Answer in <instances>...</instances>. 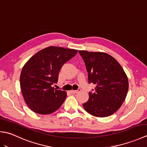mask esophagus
Wrapping results in <instances>:
<instances>
[{"label":"esophagus","instance_id":"34e87169","mask_svg":"<svg viewBox=\"0 0 147 147\" xmlns=\"http://www.w3.org/2000/svg\"><path fill=\"white\" fill-rule=\"evenodd\" d=\"M80 89L78 90H71L70 92L72 93V94H75V93H78V92H80Z\"/></svg>","mask_w":147,"mask_h":147}]
</instances>
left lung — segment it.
I'll return each mask as SVG.
<instances>
[{
  "instance_id": "8db88e82",
  "label": "left lung",
  "mask_w": 147,
  "mask_h": 147,
  "mask_svg": "<svg viewBox=\"0 0 147 147\" xmlns=\"http://www.w3.org/2000/svg\"><path fill=\"white\" fill-rule=\"evenodd\" d=\"M85 63L89 83L96 85L94 92L83 106L94 116L107 117L115 113L126 98L128 80L119 63L104 52L79 51Z\"/></svg>"
}]
</instances>
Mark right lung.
<instances>
[{
    "instance_id": "right-lung-1",
    "label": "right lung",
    "mask_w": 147,
    "mask_h": 147,
    "mask_svg": "<svg viewBox=\"0 0 147 147\" xmlns=\"http://www.w3.org/2000/svg\"><path fill=\"white\" fill-rule=\"evenodd\" d=\"M77 50L51 46L32 56L22 69L20 86L27 105L40 114H49L61 107L66 92L54 89L62 65L73 58Z\"/></svg>"
}]
</instances>
